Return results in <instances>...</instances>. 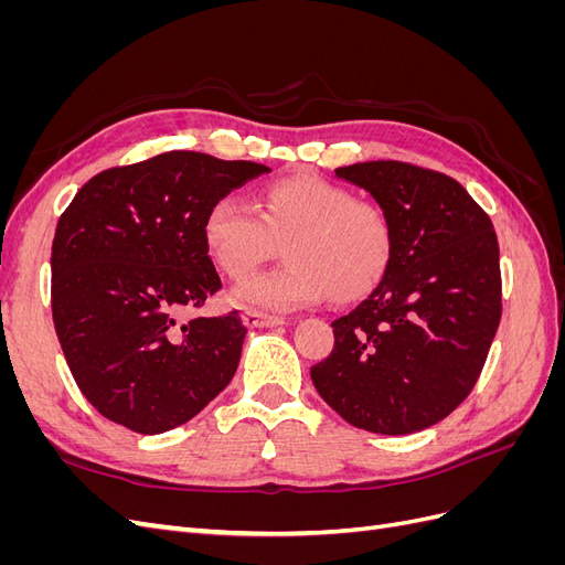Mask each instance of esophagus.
<instances>
[{"label": "esophagus", "instance_id": "34e87169", "mask_svg": "<svg viewBox=\"0 0 565 565\" xmlns=\"http://www.w3.org/2000/svg\"><path fill=\"white\" fill-rule=\"evenodd\" d=\"M243 322L247 324V328H278V324H285V318L262 313V311H247L243 316Z\"/></svg>", "mask_w": 565, "mask_h": 565}]
</instances>
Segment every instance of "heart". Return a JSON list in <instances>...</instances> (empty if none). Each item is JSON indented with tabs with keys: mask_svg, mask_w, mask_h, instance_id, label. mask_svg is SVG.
Instances as JSON below:
<instances>
[{
	"mask_svg": "<svg viewBox=\"0 0 565 565\" xmlns=\"http://www.w3.org/2000/svg\"><path fill=\"white\" fill-rule=\"evenodd\" d=\"M204 247L228 278L241 280L285 243L287 264L235 287L245 309L289 311L351 301L377 285L393 259V228L382 207L353 200L318 177L266 185L256 210L237 195L212 202L202 224Z\"/></svg>",
	"mask_w": 565,
	"mask_h": 565,
	"instance_id": "heart-1",
	"label": "heart"
}]
</instances>
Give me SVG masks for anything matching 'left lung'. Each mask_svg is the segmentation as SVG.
I'll return each instance as SVG.
<instances>
[{
    "instance_id": "1",
    "label": "left lung",
    "mask_w": 565,
    "mask_h": 565,
    "mask_svg": "<svg viewBox=\"0 0 565 565\" xmlns=\"http://www.w3.org/2000/svg\"><path fill=\"white\" fill-rule=\"evenodd\" d=\"M380 204L393 259L372 295L332 322L334 349L311 367L349 424L403 436L446 419L478 382L502 318L500 245L455 179L377 160L334 169Z\"/></svg>"
}]
</instances>
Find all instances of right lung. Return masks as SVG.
Wrapping results in <instances>:
<instances>
[{
  "label": "right lung",
  "instance_id": "add662e5",
  "mask_svg": "<svg viewBox=\"0 0 565 565\" xmlns=\"http://www.w3.org/2000/svg\"><path fill=\"white\" fill-rule=\"evenodd\" d=\"M270 172L172 150L84 183L51 247V311L79 391L106 419L162 434L228 386L247 328L188 318L221 289L204 247L212 202Z\"/></svg>",
  "mask_w": 565,
  "mask_h": 565
}]
</instances>
